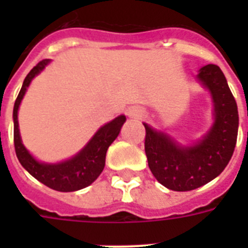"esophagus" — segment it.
I'll return each instance as SVG.
<instances>
[{
    "instance_id": "1",
    "label": "esophagus",
    "mask_w": 248,
    "mask_h": 248,
    "mask_svg": "<svg viewBox=\"0 0 248 248\" xmlns=\"http://www.w3.org/2000/svg\"><path fill=\"white\" fill-rule=\"evenodd\" d=\"M128 117L130 118H135V120H141L144 116H145V112L144 109L139 108V107H134V108H130L127 112Z\"/></svg>"
}]
</instances>
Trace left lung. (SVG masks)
<instances>
[{
    "mask_svg": "<svg viewBox=\"0 0 248 248\" xmlns=\"http://www.w3.org/2000/svg\"><path fill=\"white\" fill-rule=\"evenodd\" d=\"M198 78L211 91L215 105V124L200 143L180 147L144 124L148 166L161 184L176 192L200 188L219 176L237 143L238 108L224 73L215 64H207L200 69Z\"/></svg>",
    "mask_w": 248,
    "mask_h": 248,
    "instance_id": "obj_1",
    "label": "left lung"
}]
</instances>
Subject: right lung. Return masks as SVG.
Segmentation results:
<instances>
[{
    "instance_id": "add662e5",
    "label": "right lung",
    "mask_w": 248,
    "mask_h": 248,
    "mask_svg": "<svg viewBox=\"0 0 248 248\" xmlns=\"http://www.w3.org/2000/svg\"><path fill=\"white\" fill-rule=\"evenodd\" d=\"M48 59L41 60L36 67L29 72L25 77L15 104H14V145L16 157L21 166L28 171L33 177L41 181L48 188L58 192H75L79 189L89 186L96 180L105 166V155L109 145L116 140L121 131L122 124L126 121V117L120 116L104 124L99 131L90 140V143L73 158L58 165H46L41 163L29 155L21 143L17 124V109L20 101L24 96L27 87L36 75H38L45 65H47Z\"/></svg>"
}]
</instances>
